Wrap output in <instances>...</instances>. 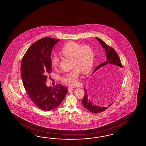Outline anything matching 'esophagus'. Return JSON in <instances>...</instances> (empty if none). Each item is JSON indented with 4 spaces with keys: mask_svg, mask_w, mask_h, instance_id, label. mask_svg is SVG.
I'll use <instances>...</instances> for the list:
<instances>
[{
    "mask_svg": "<svg viewBox=\"0 0 146 146\" xmlns=\"http://www.w3.org/2000/svg\"><path fill=\"white\" fill-rule=\"evenodd\" d=\"M68 89L69 91H71L74 90V88H72V87H68Z\"/></svg>",
    "mask_w": 146,
    "mask_h": 146,
    "instance_id": "esophagus-1",
    "label": "esophagus"
}]
</instances>
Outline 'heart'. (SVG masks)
Returning a JSON list of instances; mask_svg holds the SVG:
<instances>
[{"label":"heart","mask_w":146,"mask_h":146,"mask_svg":"<svg viewBox=\"0 0 146 146\" xmlns=\"http://www.w3.org/2000/svg\"><path fill=\"white\" fill-rule=\"evenodd\" d=\"M61 54L69 59H72V68L70 72L62 74L60 80L64 84L74 86L78 84V79L81 72L84 74L89 73L93 68L94 62V54L91 47L88 45L69 42L62 47ZM59 60L56 55H54L51 63L53 67L58 65Z\"/></svg>","instance_id":"heart-1"}]
</instances>
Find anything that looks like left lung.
I'll return each instance as SVG.
<instances>
[{"mask_svg":"<svg viewBox=\"0 0 146 146\" xmlns=\"http://www.w3.org/2000/svg\"><path fill=\"white\" fill-rule=\"evenodd\" d=\"M96 38L99 41L102 46L105 49L107 60L106 62H103L98 66L94 70L92 74H93L94 72H96L97 70L101 68L103 66L108 65L117 66L119 67L123 68V66L121 64V60L119 59L118 55L115 50H114L112 47L108 45L106 43H104V41H103L100 38L96 37ZM84 99H82V105L86 109H87V110L93 113L98 114L105 111L108 108L112 106L114 102H113L112 103L109 104L108 106H105V107L104 106L101 107L100 106H96L94 104V103L90 101V99L88 96V93L87 92V89L86 88H84Z\"/></svg>","mask_w":146,"mask_h":146,"instance_id":"obj_1","label":"left lung"}]
</instances>
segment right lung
Instances as JSON below:
<instances>
[{
  "label": "right lung",
  "mask_w": 146,
  "mask_h": 146,
  "mask_svg": "<svg viewBox=\"0 0 146 146\" xmlns=\"http://www.w3.org/2000/svg\"><path fill=\"white\" fill-rule=\"evenodd\" d=\"M59 40L50 37L37 40L25 53L21 62V75L25 89L33 102L44 111L58 106L68 92L60 84L52 88L45 83L52 71V50Z\"/></svg>",
  "instance_id": "1"
}]
</instances>
